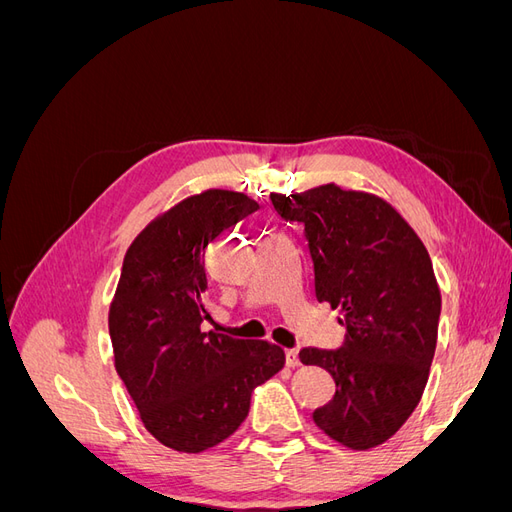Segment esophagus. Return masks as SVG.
I'll return each instance as SVG.
<instances>
[{"mask_svg":"<svg viewBox=\"0 0 512 512\" xmlns=\"http://www.w3.org/2000/svg\"><path fill=\"white\" fill-rule=\"evenodd\" d=\"M286 363H288V367H299L301 365L297 348H288L286 350Z\"/></svg>","mask_w":512,"mask_h":512,"instance_id":"1","label":"esophagus"}]
</instances>
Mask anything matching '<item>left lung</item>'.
<instances>
[{
  "label": "left lung",
  "instance_id": "1",
  "mask_svg": "<svg viewBox=\"0 0 512 512\" xmlns=\"http://www.w3.org/2000/svg\"><path fill=\"white\" fill-rule=\"evenodd\" d=\"M286 222L305 228L316 299L342 309V348H303L327 369L335 395L314 412L329 438L354 451L389 440L421 401L436 352L440 288L423 241L382 198L335 183L271 194Z\"/></svg>",
  "mask_w": 512,
  "mask_h": 512
}]
</instances>
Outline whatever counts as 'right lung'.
<instances>
[{
    "label": "right lung",
    "instance_id": "obj_1",
    "mask_svg": "<svg viewBox=\"0 0 512 512\" xmlns=\"http://www.w3.org/2000/svg\"><path fill=\"white\" fill-rule=\"evenodd\" d=\"M258 209L207 190L153 220L123 260L108 314L117 374L147 431L179 453H203L239 429L252 391L286 363L280 346L205 333L207 254Z\"/></svg>",
    "mask_w": 512,
    "mask_h": 512
}]
</instances>
